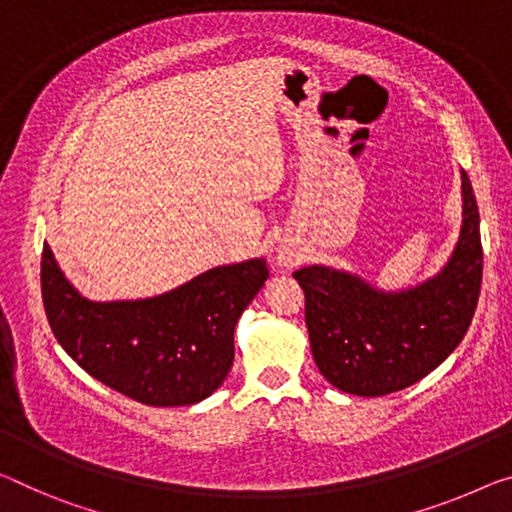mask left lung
I'll return each instance as SVG.
<instances>
[{
  "label": "left lung",
  "instance_id": "1",
  "mask_svg": "<svg viewBox=\"0 0 512 512\" xmlns=\"http://www.w3.org/2000/svg\"><path fill=\"white\" fill-rule=\"evenodd\" d=\"M462 231L437 277L403 293H382L332 267L293 277L304 290V318L318 371L355 396H387L419 382L458 348L474 318L483 281L481 217L462 169Z\"/></svg>",
  "mask_w": 512,
  "mask_h": 512
}]
</instances>
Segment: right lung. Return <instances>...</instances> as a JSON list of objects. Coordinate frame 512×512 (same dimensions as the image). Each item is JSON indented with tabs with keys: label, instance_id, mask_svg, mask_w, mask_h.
Returning a JSON list of instances; mask_svg holds the SVG:
<instances>
[{
	"label": "right lung",
	"instance_id": "right-lung-1",
	"mask_svg": "<svg viewBox=\"0 0 512 512\" xmlns=\"http://www.w3.org/2000/svg\"><path fill=\"white\" fill-rule=\"evenodd\" d=\"M270 277L263 258L212 267L171 293L91 302L43 245L41 293L52 334L86 373L153 407L208 398L233 366L238 318Z\"/></svg>",
	"mask_w": 512,
	"mask_h": 512
}]
</instances>
